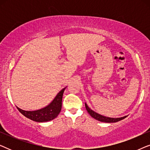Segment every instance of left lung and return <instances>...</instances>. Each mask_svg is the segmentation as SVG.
Returning <instances> with one entry per match:
<instances>
[{
    "instance_id": "1",
    "label": "left lung",
    "mask_w": 150,
    "mask_h": 150,
    "mask_svg": "<svg viewBox=\"0 0 150 150\" xmlns=\"http://www.w3.org/2000/svg\"><path fill=\"white\" fill-rule=\"evenodd\" d=\"M85 107L86 109H87V112H89L90 115H91L92 117L96 119L100 122H106V123H114V122H119V121H121L122 120H124V118L126 117V116L122 117H119V118H110V117H105L102 115H100L97 113V112H94L93 110H92L91 108H89V106H87V104L85 103Z\"/></svg>"
}]
</instances>
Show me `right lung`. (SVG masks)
<instances>
[{"label": "right lung", "mask_w": 150, "mask_h": 150, "mask_svg": "<svg viewBox=\"0 0 150 150\" xmlns=\"http://www.w3.org/2000/svg\"><path fill=\"white\" fill-rule=\"evenodd\" d=\"M65 89V88L61 90L49 105L40 110L28 111V110L20 109L18 107L17 108L24 116L35 122H45L52 120L58 116L61 111V106H62L63 94Z\"/></svg>", "instance_id": "1"}]
</instances>
